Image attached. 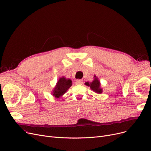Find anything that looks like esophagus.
I'll list each match as a JSON object with an SVG mask.
<instances>
[{"label":"esophagus","instance_id":"obj_1","mask_svg":"<svg viewBox=\"0 0 151 151\" xmlns=\"http://www.w3.org/2000/svg\"><path fill=\"white\" fill-rule=\"evenodd\" d=\"M76 84H78V85H80L83 84V81L81 80H76V82H75Z\"/></svg>","mask_w":151,"mask_h":151}]
</instances>
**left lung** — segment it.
Here are the masks:
<instances>
[{
    "label": "left lung",
    "mask_w": 151,
    "mask_h": 151,
    "mask_svg": "<svg viewBox=\"0 0 151 151\" xmlns=\"http://www.w3.org/2000/svg\"><path fill=\"white\" fill-rule=\"evenodd\" d=\"M96 77V76H95ZM85 84L87 85V86H90L91 89L92 90L94 91L97 93H102V89L100 88V82L97 80V78H95L94 81L91 83L90 84L88 82H86Z\"/></svg>",
    "instance_id": "obj_1"
}]
</instances>
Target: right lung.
Listing matches in <instances>:
<instances>
[{"label":"right lung","mask_w":151,"mask_h":151,"mask_svg":"<svg viewBox=\"0 0 151 151\" xmlns=\"http://www.w3.org/2000/svg\"><path fill=\"white\" fill-rule=\"evenodd\" d=\"M71 85L72 82L70 79H66L64 77L60 78L57 83V85L53 91V95L57 98L60 97L66 93Z\"/></svg>","instance_id":"add662e5"}]
</instances>
